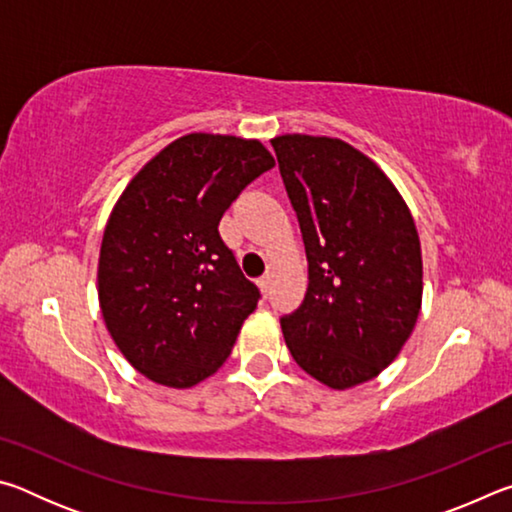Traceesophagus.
<instances>
[{
	"label": "esophagus",
	"mask_w": 512,
	"mask_h": 512,
	"mask_svg": "<svg viewBox=\"0 0 512 512\" xmlns=\"http://www.w3.org/2000/svg\"><path fill=\"white\" fill-rule=\"evenodd\" d=\"M257 287H259V291H262V296L266 298V296H268V289H271V275L259 277V280H257Z\"/></svg>",
	"instance_id": "1"
}]
</instances>
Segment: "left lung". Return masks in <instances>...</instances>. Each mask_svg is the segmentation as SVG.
<instances>
[{"instance_id": "left-lung-1", "label": "left lung", "mask_w": 512, "mask_h": 512, "mask_svg": "<svg viewBox=\"0 0 512 512\" xmlns=\"http://www.w3.org/2000/svg\"><path fill=\"white\" fill-rule=\"evenodd\" d=\"M309 264L302 305L280 320L298 366L334 391L375 379L422 307V250L409 205L339 137L271 140Z\"/></svg>"}]
</instances>
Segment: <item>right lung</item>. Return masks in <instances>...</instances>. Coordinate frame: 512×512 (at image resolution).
Masks as SVG:
<instances>
[{
	"label": "right lung",
	"mask_w": 512,
	"mask_h": 512,
	"mask_svg": "<svg viewBox=\"0 0 512 512\" xmlns=\"http://www.w3.org/2000/svg\"><path fill=\"white\" fill-rule=\"evenodd\" d=\"M275 167L259 140L189 133L153 155L103 230V323L131 366L192 388L230 357L259 291L223 244L219 221L241 189Z\"/></svg>",
	"instance_id": "1"
}]
</instances>
